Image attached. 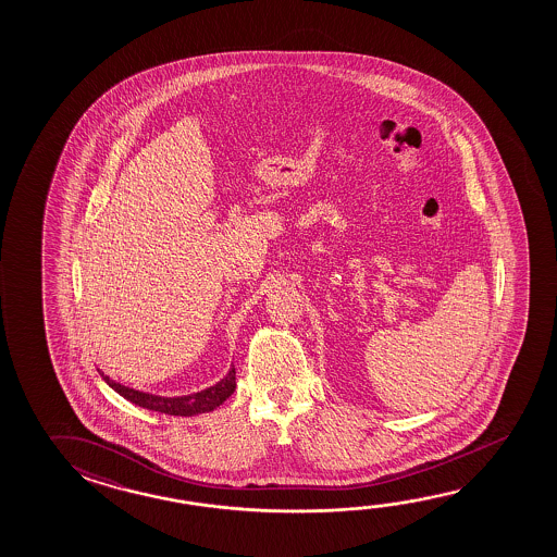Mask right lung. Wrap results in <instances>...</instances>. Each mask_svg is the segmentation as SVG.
<instances>
[{
	"label": "right lung",
	"mask_w": 557,
	"mask_h": 557,
	"mask_svg": "<svg viewBox=\"0 0 557 557\" xmlns=\"http://www.w3.org/2000/svg\"><path fill=\"white\" fill-rule=\"evenodd\" d=\"M101 376L120 396H124L132 404L141 406L146 410L169 413V416H196V413H203V411L215 410L218 406L227 400L231 394L235 393V386H237L235 384V367H231V371L225 374V379H221L220 383L213 384L201 393L181 396V398H161V396H153V394L139 393V391L110 381L107 374L101 373Z\"/></svg>",
	"instance_id": "right-lung-1"
}]
</instances>
